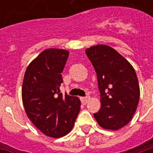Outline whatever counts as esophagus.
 Here are the masks:
<instances>
[{"label":"esophagus","mask_w":153,"mask_h":153,"mask_svg":"<svg viewBox=\"0 0 153 153\" xmlns=\"http://www.w3.org/2000/svg\"><path fill=\"white\" fill-rule=\"evenodd\" d=\"M89 100V97H81V102L83 104H86L88 101Z\"/></svg>","instance_id":"obj_1"}]
</instances>
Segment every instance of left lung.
<instances>
[{"label":"left lung","instance_id":"obj_1","mask_svg":"<svg viewBox=\"0 0 153 153\" xmlns=\"http://www.w3.org/2000/svg\"><path fill=\"white\" fill-rule=\"evenodd\" d=\"M85 52L96 71L101 96V109L94 118L103 128L120 129L131 120L139 101L134 69L109 46H93Z\"/></svg>","mask_w":153,"mask_h":153}]
</instances>
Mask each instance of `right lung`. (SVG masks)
Segmentation results:
<instances>
[{
    "label": "right lung",
    "mask_w": 153,
    "mask_h": 153,
    "mask_svg": "<svg viewBox=\"0 0 153 153\" xmlns=\"http://www.w3.org/2000/svg\"><path fill=\"white\" fill-rule=\"evenodd\" d=\"M69 51L50 48L41 52L25 71L22 100L28 119L44 134L60 138L69 134L80 111L77 97L63 95L61 73Z\"/></svg>",
    "instance_id": "obj_1"
}]
</instances>
